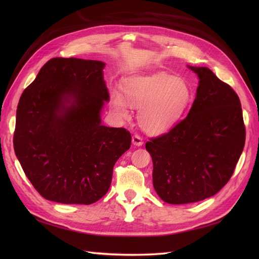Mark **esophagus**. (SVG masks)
<instances>
[{"instance_id": "1", "label": "esophagus", "mask_w": 259, "mask_h": 259, "mask_svg": "<svg viewBox=\"0 0 259 259\" xmlns=\"http://www.w3.org/2000/svg\"><path fill=\"white\" fill-rule=\"evenodd\" d=\"M133 144H134L135 146H138V147H139V146H142V144H144V141H142L140 136L134 135V136H133Z\"/></svg>"}]
</instances>
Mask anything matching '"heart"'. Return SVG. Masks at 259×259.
<instances>
[{"mask_svg": "<svg viewBox=\"0 0 259 259\" xmlns=\"http://www.w3.org/2000/svg\"><path fill=\"white\" fill-rule=\"evenodd\" d=\"M122 90L127 101L119 92H113V111L121 118H128V103L140 108L139 124L151 135H161L171 129L183 117L192 98L187 81L164 72L134 76L124 82Z\"/></svg>", "mask_w": 259, "mask_h": 259, "instance_id": "b5f03b06", "label": "heart"}]
</instances>
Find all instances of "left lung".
Segmentation results:
<instances>
[{
    "instance_id": "left-lung-1",
    "label": "left lung",
    "mask_w": 259,
    "mask_h": 259,
    "mask_svg": "<svg viewBox=\"0 0 259 259\" xmlns=\"http://www.w3.org/2000/svg\"><path fill=\"white\" fill-rule=\"evenodd\" d=\"M189 68L199 85L188 115L146 144L155 190L172 205L216 195L233 176L246 138L237 93L208 68Z\"/></svg>"
}]
</instances>
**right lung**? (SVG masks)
Instances as JSON below:
<instances>
[{"label":"right lung","mask_w":259,"mask_h":259,"mask_svg":"<svg viewBox=\"0 0 259 259\" xmlns=\"http://www.w3.org/2000/svg\"><path fill=\"white\" fill-rule=\"evenodd\" d=\"M104 63L53 58L22 93L13 146L25 176L48 200L90 205L107 194L129 149L124 128L101 124L109 92Z\"/></svg>","instance_id":"add662e5"}]
</instances>
